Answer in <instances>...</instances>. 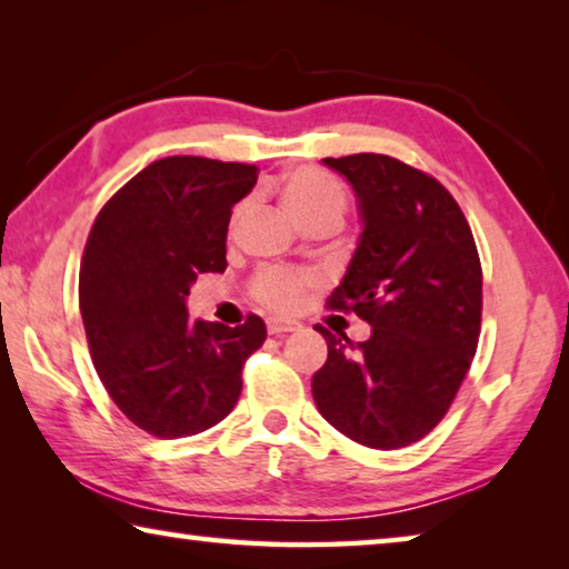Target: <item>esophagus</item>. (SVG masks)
Returning a JSON list of instances; mask_svg holds the SVG:
<instances>
[{"mask_svg":"<svg viewBox=\"0 0 569 569\" xmlns=\"http://www.w3.org/2000/svg\"><path fill=\"white\" fill-rule=\"evenodd\" d=\"M288 331H296V323L291 321H281V319H268V333L271 336H281Z\"/></svg>","mask_w":569,"mask_h":569,"instance_id":"obj_1","label":"esophagus"}]
</instances>
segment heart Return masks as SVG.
<instances>
[{"label":"heart","mask_w":569,"mask_h":569,"mask_svg":"<svg viewBox=\"0 0 569 569\" xmlns=\"http://www.w3.org/2000/svg\"><path fill=\"white\" fill-rule=\"evenodd\" d=\"M281 198L286 208L301 220V223H333L341 226L349 210V196L346 188L331 172L321 168H296L286 176L281 186ZM248 213V200L238 203L230 216V230H236L240 220ZM316 286V278L308 273L286 271V268H263L253 276L248 291L258 303L271 308L276 313H293L303 303L308 288Z\"/></svg>","instance_id":"1"}]
</instances>
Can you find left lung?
Returning a JSON list of instances; mask_svg holds the SVG:
<instances>
[{"label":"left lung","mask_w":569,"mask_h":569,"mask_svg":"<svg viewBox=\"0 0 569 569\" xmlns=\"http://www.w3.org/2000/svg\"><path fill=\"white\" fill-rule=\"evenodd\" d=\"M323 162L359 196L363 233L326 308L371 323L353 343L316 326L329 359L313 373L321 417L371 449H401L445 419L477 353L481 263L451 192L391 156Z\"/></svg>","instance_id":"1"}]
</instances>
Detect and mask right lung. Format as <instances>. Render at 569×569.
Listing matches in <instances>:
<instances>
[{
    "instance_id": "1",
    "label": "right lung",
    "mask_w": 569,
    "mask_h": 569,
    "mask_svg": "<svg viewBox=\"0 0 569 569\" xmlns=\"http://www.w3.org/2000/svg\"><path fill=\"white\" fill-rule=\"evenodd\" d=\"M258 168L196 156L156 160L114 192L90 228L80 311L94 371L134 427L160 439L223 421L243 389L261 316L230 326L188 319L198 273L226 271L230 213Z\"/></svg>"
}]
</instances>
